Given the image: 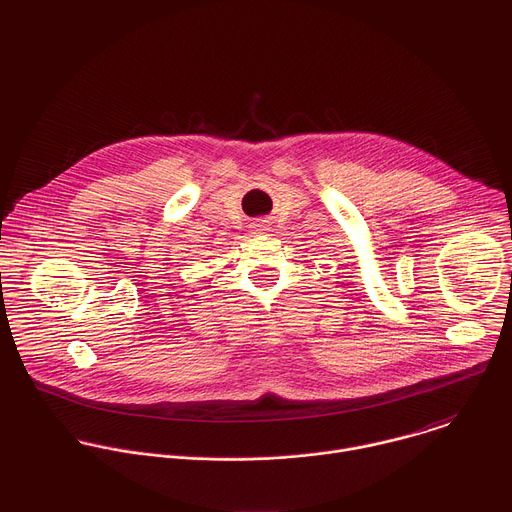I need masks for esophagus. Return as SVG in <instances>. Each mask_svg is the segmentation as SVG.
<instances>
[{"instance_id":"34e87169","label":"esophagus","mask_w":512,"mask_h":512,"mask_svg":"<svg viewBox=\"0 0 512 512\" xmlns=\"http://www.w3.org/2000/svg\"><path fill=\"white\" fill-rule=\"evenodd\" d=\"M253 231H255V233H265V231H269V221H265V218H259V221L253 223Z\"/></svg>"}]
</instances>
